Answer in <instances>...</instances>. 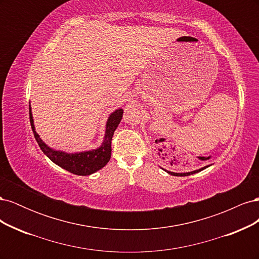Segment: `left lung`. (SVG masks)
Segmentation results:
<instances>
[{
  "mask_svg": "<svg viewBox=\"0 0 259 259\" xmlns=\"http://www.w3.org/2000/svg\"><path fill=\"white\" fill-rule=\"evenodd\" d=\"M205 167H207V166H205ZM205 167H202V168H200V169L193 170V171H189V173H173V171H168V170H165V171H167L168 174L174 175V176H188V175H191V174H194V173H199V171H201L202 169H204Z\"/></svg>",
  "mask_w": 259,
  "mask_h": 259,
  "instance_id": "obj_1",
  "label": "left lung"
}]
</instances>
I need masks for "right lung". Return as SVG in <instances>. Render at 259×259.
Segmentation results:
<instances>
[{"label":"right lung","mask_w":259,"mask_h":259,"mask_svg":"<svg viewBox=\"0 0 259 259\" xmlns=\"http://www.w3.org/2000/svg\"><path fill=\"white\" fill-rule=\"evenodd\" d=\"M29 114H30V123L32 127L34 138L37 145L40 146L41 150L58 166L65 168L70 173L81 176H88L95 171L103 168L111 158V140L116 130L117 125L120 124L123 109H117L113 113L110 114L106 124V134L105 139L99 148L92 151H84L80 153H66L64 151H56L54 149H51L43 140L37 135V133L34 130L33 117L31 113V107L29 106Z\"/></svg>","instance_id":"1"}]
</instances>
